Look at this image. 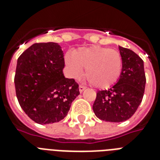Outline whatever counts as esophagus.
I'll list each match as a JSON object with an SVG mask.
<instances>
[{"label":"esophagus","mask_w":160,"mask_h":160,"mask_svg":"<svg viewBox=\"0 0 160 160\" xmlns=\"http://www.w3.org/2000/svg\"><path fill=\"white\" fill-rule=\"evenodd\" d=\"M85 88H86V87L83 86V85H79V91H80L81 93L83 91V90H85Z\"/></svg>","instance_id":"34e87169"}]
</instances>
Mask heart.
<instances>
[{"label": "heart", "mask_w": 160, "mask_h": 160, "mask_svg": "<svg viewBox=\"0 0 160 160\" xmlns=\"http://www.w3.org/2000/svg\"><path fill=\"white\" fill-rule=\"evenodd\" d=\"M66 65L71 74L78 77L85 70V78L93 87L104 89L115 85L122 71V56L118 50L102 46L81 48L67 56Z\"/></svg>", "instance_id": "1"}]
</instances>
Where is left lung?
I'll return each instance as SVG.
<instances>
[{
  "instance_id": "left-lung-1",
  "label": "left lung",
  "mask_w": 160,
  "mask_h": 160,
  "mask_svg": "<svg viewBox=\"0 0 160 160\" xmlns=\"http://www.w3.org/2000/svg\"><path fill=\"white\" fill-rule=\"evenodd\" d=\"M122 56V71L116 84L98 90L93 104L98 119L109 122H122L131 118L143 98L146 84L143 61L132 50L119 46Z\"/></svg>"
}]
</instances>
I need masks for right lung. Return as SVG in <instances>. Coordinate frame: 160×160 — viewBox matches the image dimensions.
<instances>
[{"label": "right lung", "mask_w": 160, "mask_h": 160, "mask_svg": "<svg viewBox=\"0 0 160 160\" xmlns=\"http://www.w3.org/2000/svg\"><path fill=\"white\" fill-rule=\"evenodd\" d=\"M64 56L56 43H36L18 59L14 77L18 103L39 124H50L67 116L80 92L78 83L63 75Z\"/></svg>", "instance_id": "1"}]
</instances>
